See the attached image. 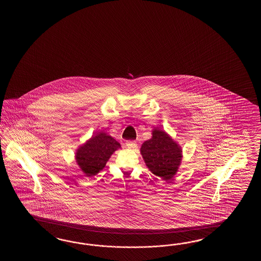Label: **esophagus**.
Segmentation results:
<instances>
[{
	"mask_svg": "<svg viewBox=\"0 0 261 261\" xmlns=\"http://www.w3.org/2000/svg\"><path fill=\"white\" fill-rule=\"evenodd\" d=\"M126 145L128 146V148L134 149V148L137 147V143L135 141H127L126 142Z\"/></svg>",
	"mask_w": 261,
	"mask_h": 261,
	"instance_id": "1",
	"label": "esophagus"
}]
</instances>
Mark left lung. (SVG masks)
Here are the masks:
<instances>
[{
  "mask_svg": "<svg viewBox=\"0 0 261 261\" xmlns=\"http://www.w3.org/2000/svg\"><path fill=\"white\" fill-rule=\"evenodd\" d=\"M182 150L167 133L161 129L153 130L152 138L145 141L141 153L146 166L155 175L170 180L176 173L182 159Z\"/></svg>",
  "mask_w": 261,
  "mask_h": 261,
  "instance_id": "8db88e82",
  "label": "left lung"
}]
</instances>
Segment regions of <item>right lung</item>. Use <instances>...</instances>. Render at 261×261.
I'll list each match as a JSON object with an SVG mask.
<instances>
[{
    "label": "right lung",
    "instance_id": "obj_1",
    "mask_svg": "<svg viewBox=\"0 0 261 261\" xmlns=\"http://www.w3.org/2000/svg\"><path fill=\"white\" fill-rule=\"evenodd\" d=\"M120 144L105 133H97L77 150L76 162L86 175H96L106 166V162Z\"/></svg>",
    "mask_w": 261,
    "mask_h": 261
}]
</instances>
